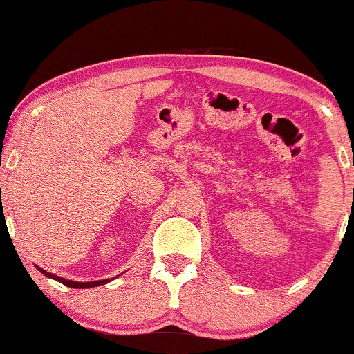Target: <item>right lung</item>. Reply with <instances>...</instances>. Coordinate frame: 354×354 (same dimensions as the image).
I'll use <instances>...</instances> for the list:
<instances>
[{
	"mask_svg": "<svg viewBox=\"0 0 354 354\" xmlns=\"http://www.w3.org/2000/svg\"><path fill=\"white\" fill-rule=\"evenodd\" d=\"M40 272L45 274L46 277L55 279V280H57V282H61L62 285H66V287H71V288H91V287H98V285H104V283L109 282L108 279H106V280H96V282H74V280H66L62 277H57V275H53V274L46 272V270H43V269H40Z\"/></svg>",
	"mask_w": 354,
	"mask_h": 354,
	"instance_id": "add662e5",
	"label": "right lung"
}]
</instances>
